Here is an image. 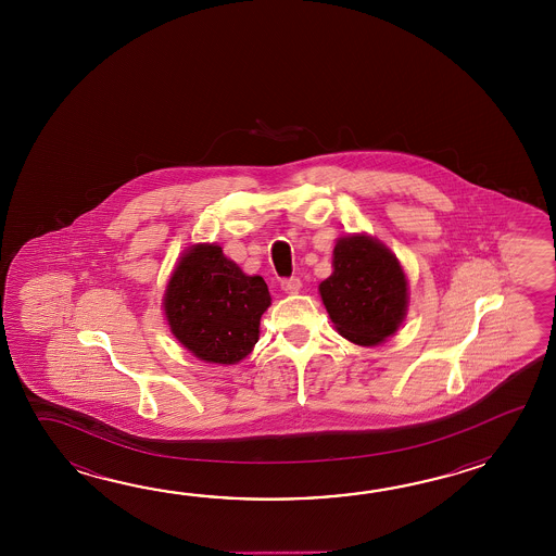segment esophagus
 <instances>
[{"label": "esophagus", "instance_id": "obj_1", "mask_svg": "<svg viewBox=\"0 0 556 556\" xmlns=\"http://www.w3.org/2000/svg\"><path fill=\"white\" fill-rule=\"evenodd\" d=\"M280 286H282V290L286 294H298L300 288H302V280H300V278H286V280L280 282Z\"/></svg>", "mask_w": 556, "mask_h": 556}]
</instances>
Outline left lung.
<instances>
[{
  "mask_svg": "<svg viewBox=\"0 0 556 556\" xmlns=\"http://www.w3.org/2000/svg\"><path fill=\"white\" fill-rule=\"evenodd\" d=\"M333 273L319 283L336 330L357 345H378L402 326L407 278L391 250L367 235L343 237L333 249Z\"/></svg>",
  "mask_w": 556,
  "mask_h": 556,
  "instance_id": "1",
  "label": "left lung"
}]
</instances>
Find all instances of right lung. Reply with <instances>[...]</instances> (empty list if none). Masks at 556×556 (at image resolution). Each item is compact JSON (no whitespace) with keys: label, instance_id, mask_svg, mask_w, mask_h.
<instances>
[{"label":"right lung","instance_id":"obj_1","mask_svg":"<svg viewBox=\"0 0 556 556\" xmlns=\"http://www.w3.org/2000/svg\"><path fill=\"white\" fill-rule=\"evenodd\" d=\"M273 302L262 276H247L216 244H194L166 286L165 316L190 354L211 364H237L261 336Z\"/></svg>","mask_w":556,"mask_h":556}]
</instances>
